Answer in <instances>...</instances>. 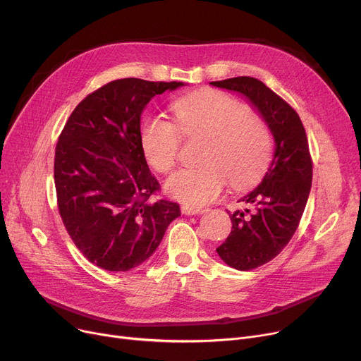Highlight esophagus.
I'll list each match as a JSON object with an SVG mask.
<instances>
[{
	"label": "esophagus",
	"mask_w": 361,
	"mask_h": 361,
	"mask_svg": "<svg viewBox=\"0 0 361 361\" xmlns=\"http://www.w3.org/2000/svg\"><path fill=\"white\" fill-rule=\"evenodd\" d=\"M202 212H204V209H202V207H195V206H188V204L181 206V214H184V215H199Z\"/></svg>",
	"instance_id": "obj_1"
}]
</instances>
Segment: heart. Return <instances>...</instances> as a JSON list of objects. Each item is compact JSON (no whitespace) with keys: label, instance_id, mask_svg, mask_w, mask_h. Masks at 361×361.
Listing matches in <instances>:
<instances>
[{"label":"heart","instance_id":"1","mask_svg":"<svg viewBox=\"0 0 361 361\" xmlns=\"http://www.w3.org/2000/svg\"><path fill=\"white\" fill-rule=\"evenodd\" d=\"M177 124L161 116L149 117L140 131L142 147L149 164L168 174L177 165L181 135L203 136L199 168L180 169L165 183L166 193L188 206L215 200L230 183L247 187L267 171L274 150L269 126L231 94L203 89L173 104Z\"/></svg>","mask_w":361,"mask_h":361}]
</instances>
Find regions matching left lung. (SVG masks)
Wrapping results in <instances>:
<instances>
[{"label": "left lung", "instance_id": "1", "mask_svg": "<svg viewBox=\"0 0 361 361\" xmlns=\"http://www.w3.org/2000/svg\"><path fill=\"white\" fill-rule=\"evenodd\" d=\"M211 85L244 94L275 139L267 174L255 190L238 200L243 209L228 212L233 230L216 249L228 267L252 271L276 257L300 224L313 176L309 142L295 109L263 82L241 75Z\"/></svg>", "mask_w": 361, "mask_h": 361}]
</instances>
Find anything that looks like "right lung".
<instances>
[{"instance_id": "right-lung-1", "label": "right lung", "mask_w": 361, "mask_h": 361, "mask_svg": "<svg viewBox=\"0 0 361 361\" xmlns=\"http://www.w3.org/2000/svg\"><path fill=\"white\" fill-rule=\"evenodd\" d=\"M181 82L114 80L74 108L56 142L54 181L63 224L82 255L97 267L130 271L149 259L180 206L154 199L140 137L146 104Z\"/></svg>"}]
</instances>
